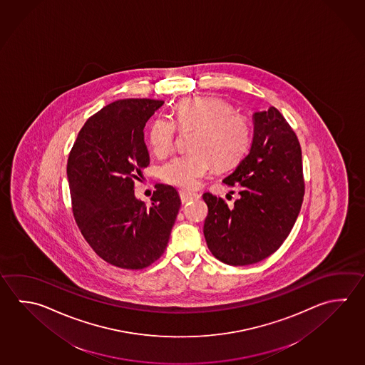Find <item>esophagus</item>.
Here are the masks:
<instances>
[{
  "label": "esophagus",
  "instance_id": "esophagus-1",
  "mask_svg": "<svg viewBox=\"0 0 365 365\" xmlns=\"http://www.w3.org/2000/svg\"><path fill=\"white\" fill-rule=\"evenodd\" d=\"M180 198H181V202H182V203H187V202H190V200L198 199L199 194H197V192H185V190H181V192H180Z\"/></svg>",
  "mask_w": 365,
  "mask_h": 365
}]
</instances>
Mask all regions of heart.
I'll list each match as a JSON object with an SVG mask.
<instances>
[{
	"mask_svg": "<svg viewBox=\"0 0 365 365\" xmlns=\"http://www.w3.org/2000/svg\"><path fill=\"white\" fill-rule=\"evenodd\" d=\"M179 128L192 130L190 149L173 157L162 167V180L181 189H192L199 180L217 168L235 166L245 157L251 143L252 128L245 114L234 112L226 100L215 96H195L181 100L173 109V120L167 115L154 118L148 130L152 152L163 158L173 152Z\"/></svg>",
	"mask_w": 365,
	"mask_h": 365,
	"instance_id": "b5f03b06",
	"label": "heart"
}]
</instances>
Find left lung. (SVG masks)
Segmentation results:
<instances>
[{"instance_id":"obj_1","label":"left lung","mask_w":365,"mask_h":365,"mask_svg":"<svg viewBox=\"0 0 365 365\" xmlns=\"http://www.w3.org/2000/svg\"><path fill=\"white\" fill-rule=\"evenodd\" d=\"M250 152L224 179L238 185L232 207L205 192V238L210 251L232 266L252 265L275 252L294 225L305 194L301 146L277 108L253 114Z\"/></svg>"}]
</instances>
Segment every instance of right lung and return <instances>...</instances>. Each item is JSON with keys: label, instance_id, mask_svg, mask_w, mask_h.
Masks as SVG:
<instances>
[{"label": "right lung", "instance_id": "obj_1", "mask_svg": "<svg viewBox=\"0 0 365 365\" xmlns=\"http://www.w3.org/2000/svg\"><path fill=\"white\" fill-rule=\"evenodd\" d=\"M163 103L113 101L86 120L69 153L74 220L95 253L120 269H144L165 253L181 206L171 185H155L150 207L133 190L149 166L144 127Z\"/></svg>", "mask_w": 365, "mask_h": 365}]
</instances>
